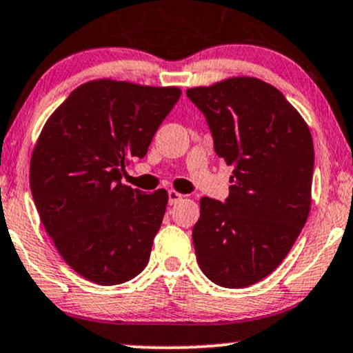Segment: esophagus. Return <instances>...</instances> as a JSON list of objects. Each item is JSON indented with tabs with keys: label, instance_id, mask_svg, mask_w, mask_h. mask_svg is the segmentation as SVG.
<instances>
[{
	"label": "esophagus",
	"instance_id": "esophagus-1",
	"mask_svg": "<svg viewBox=\"0 0 353 353\" xmlns=\"http://www.w3.org/2000/svg\"><path fill=\"white\" fill-rule=\"evenodd\" d=\"M168 195H169V203H171V205H174V203H177L179 201H182V197H184V195L177 192V190H169Z\"/></svg>",
	"mask_w": 353,
	"mask_h": 353
}]
</instances>
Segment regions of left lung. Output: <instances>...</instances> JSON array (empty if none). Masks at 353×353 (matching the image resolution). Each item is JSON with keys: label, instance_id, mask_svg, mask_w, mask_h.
<instances>
[{"label": "left lung", "instance_id": "1", "mask_svg": "<svg viewBox=\"0 0 353 353\" xmlns=\"http://www.w3.org/2000/svg\"><path fill=\"white\" fill-rule=\"evenodd\" d=\"M185 93L207 118L217 156L233 168L225 202L201 199L192 230L197 263L219 286H252L278 268L307 220L311 131L260 79L233 77Z\"/></svg>", "mask_w": 353, "mask_h": 353}]
</instances>
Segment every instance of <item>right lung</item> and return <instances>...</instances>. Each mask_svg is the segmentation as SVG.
<instances>
[{
    "instance_id": "1",
    "label": "right lung",
    "mask_w": 353,
    "mask_h": 353,
    "mask_svg": "<svg viewBox=\"0 0 353 353\" xmlns=\"http://www.w3.org/2000/svg\"><path fill=\"white\" fill-rule=\"evenodd\" d=\"M181 97L177 87L92 80L50 114L32 151L29 184L63 261L113 286L146 268L168 192L121 184L130 158H144Z\"/></svg>"
}]
</instances>
